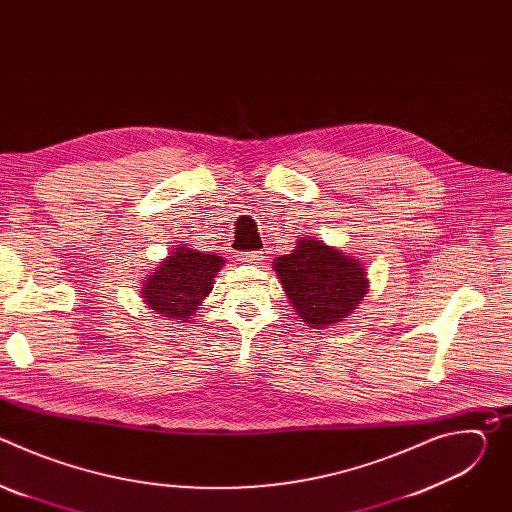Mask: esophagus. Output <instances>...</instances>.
Masks as SVG:
<instances>
[{
  "label": "esophagus",
  "mask_w": 512,
  "mask_h": 512,
  "mask_svg": "<svg viewBox=\"0 0 512 512\" xmlns=\"http://www.w3.org/2000/svg\"><path fill=\"white\" fill-rule=\"evenodd\" d=\"M235 257H237V261H241V263L257 265V263L263 259V253H261V251H243V253H237Z\"/></svg>",
  "instance_id": "34e87169"
}]
</instances>
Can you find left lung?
Listing matches in <instances>:
<instances>
[{
  "mask_svg": "<svg viewBox=\"0 0 512 512\" xmlns=\"http://www.w3.org/2000/svg\"><path fill=\"white\" fill-rule=\"evenodd\" d=\"M273 269L291 310L310 328L342 322L369 291L367 269L358 259L308 237L294 253L275 257Z\"/></svg>",
  "mask_w": 512,
  "mask_h": 512,
  "instance_id": "left-lung-1",
  "label": "left lung"
}]
</instances>
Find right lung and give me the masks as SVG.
<instances>
[{
    "label": "right lung",
    "mask_w": 512,
    "mask_h": 512,
    "mask_svg": "<svg viewBox=\"0 0 512 512\" xmlns=\"http://www.w3.org/2000/svg\"><path fill=\"white\" fill-rule=\"evenodd\" d=\"M223 265L225 259L221 255L178 245L152 275L143 279L141 298L150 310L168 320L190 322L212 291L214 275Z\"/></svg>",
    "instance_id": "add662e5"
}]
</instances>
